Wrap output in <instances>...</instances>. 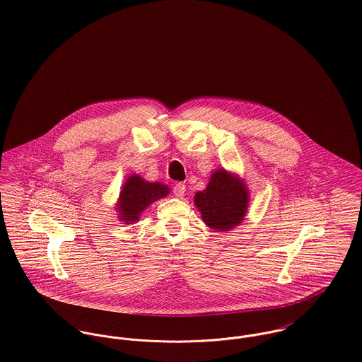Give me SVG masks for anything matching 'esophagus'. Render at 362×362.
Instances as JSON below:
<instances>
[{"instance_id":"34e87169","label":"esophagus","mask_w":362,"mask_h":362,"mask_svg":"<svg viewBox=\"0 0 362 362\" xmlns=\"http://www.w3.org/2000/svg\"><path fill=\"white\" fill-rule=\"evenodd\" d=\"M185 192H186V186L185 183H176L173 186V194L177 197V199H182L185 196Z\"/></svg>"}]
</instances>
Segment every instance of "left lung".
<instances>
[{
	"label": "left lung",
	"instance_id": "8db88e82",
	"mask_svg": "<svg viewBox=\"0 0 362 362\" xmlns=\"http://www.w3.org/2000/svg\"><path fill=\"white\" fill-rule=\"evenodd\" d=\"M194 202L204 222L214 230H230L243 221L248 193L240 179L225 169L216 170L205 190L199 192Z\"/></svg>",
	"mask_w": 362,
	"mask_h": 362
}]
</instances>
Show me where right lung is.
<instances>
[{
  "mask_svg": "<svg viewBox=\"0 0 362 362\" xmlns=\"http://www.w3.org/2000/svg\"><path fill=\"white\" fill-rule=\"evenodd\" d=\"M168 193V186L162 183L146 182L139 175L130 176L123 185L118 204L121 221H124L126 223L136 222L139 219V215L148 205L165 197Z\"/></svg>",
  "mask_w": 362,
  "mask_h": 362,
  "instance_id": "add662e5",
  "label": "right lung"
}]
</instances>
